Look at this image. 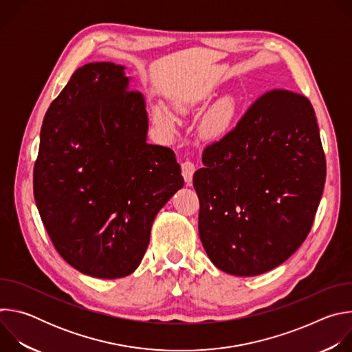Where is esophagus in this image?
<instances>
[{
	"label": "esophagus",
	"instance_id": "obj_1",
	"mask_svg": "<svg viewBox=\"0 0 352 352\" xmlns=\"http://www.w3.org/2000/svg\"><path fill=\"white\" fill-rule=\"evenodd\" d=\"M181 168H182V175H184L186 184L192 185V178H193V174L196 171L195 164L192 162H185V163H182Z\"/></svg>",
	"mask_w": 352,
	"mask_h": 352
}]
</instances>
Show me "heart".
I'll use <instances>...</instances> for the list:
<instances>
[{"instance_id":"heart-1","label":"heart","mask_w":352,"mask_h":352,"mask_svg":"<svg viewBox=\"0 0 352 352\" xmlns=\"http://www.w3.org/2000/svg\"><path fill=\"white\" fill-rule=\"evenodd\" d=\"M235 110H236L235 102L231 98H227L220 104H217L205 117V120L202 122L204 135L208 138H213V139L224 136L232 125V121L235 117ZM153 117L159 125H163L167 128L173 126V118H171L170 113L167 110H164L163 107L156 106L153 109Z\"/></svg>"}]
</instances>
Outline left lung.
Returning a JSON list of instances; mask_svg holds the SVG:
<instances>
[{
    "label": "left lung",
    "mask_w": 352,
    "mask_h": 352,
    "mask_svg": "<svg viewBox=\"0 0 352 352\" xmlns=\"http://www.w3.org/2000/svg\"><path fill=\"white\" fill-rule=\"evenodd\" d=\"M202 162L193 186L199 236L213 265L249 277L285 262L308 236L326 181L309 100L284 89L265 93Z\"/></svg>",
    "instance_id": "obj_1"
}]
</instances>
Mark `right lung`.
<instances>
[{
	"mask_svg": "<svg viewBox=\"0 0 352 352\" xmlns=\"http://www.w3.org/2000/svg\"><path fill=\"white\" fill-rule=\"evenodd\" d=\"M125 67L76 69L48 107L33 192L57 252L97 278L136 270L160 209L184 186L171 148L148 144L143 96Z\"/></svg>",
	"mask_w": 352,
	"mask_h": 352,
	"instance_id": "add662e5",
	"label": "right lung"
}]
</instances>
